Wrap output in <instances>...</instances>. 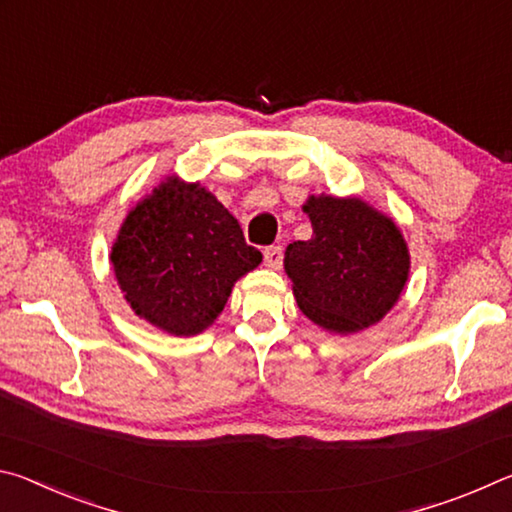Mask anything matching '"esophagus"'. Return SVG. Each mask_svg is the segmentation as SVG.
I'll return each mask as SVG.
<instances>
[{
    "label": "esophagus",
    "instance_id": "34e87169",
    "mask_svg": "<svg viewBox=\"0 0 512 512\" xmlns=\"http://www.w3.org/2000/svg\"><path fill=\"white\" fill-rule=\"evenodd\" d=\"M282 259H284L282 246H268V248L264 250V264H266L268 268H271V271H280Z\"/></svg>",
    "mask_w": 512,
    "mask_h": 512
}]
</instances>
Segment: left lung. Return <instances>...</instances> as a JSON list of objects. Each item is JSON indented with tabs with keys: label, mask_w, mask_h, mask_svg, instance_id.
Here are the masks:
<instances>
[{
	"label": "left lung",
	"mask_w": 512,
	"mask_h": 512,
	"mask_svg": "<svg viewBox=\"0 0 512 512\" xmlns=\"http://www.w3.org/2000/svg\"><path fill=\"white\" fill-rule=\"evenodd\" d=\"M302 210L314 235L293 241L284 253L302 314L343 336L379 323L409 280L411 255L402 230L359 196H309Z\"/></svg>",
	"instance_id": "1"
}]
</instances>
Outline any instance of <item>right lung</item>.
<instances>
[{
    "instance_id": "add662e5",
    "label": "right lung",
    "mask_w": 512,
    "mask_h": 512,
    "mask_svg": "<svg viewBox=\"0 0 512 512\" xmlns=\"http://www.w3.org/2000/svg\"><path fill=\"white\" fill-rule=\"evenodd\" d=\"M110 262L137 316L167 334L196 336L262 253L212 192L173 173L126 214Z\"/></svg>"
}]
</instances>
